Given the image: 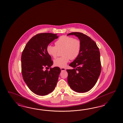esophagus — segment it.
<instances>
[{
  "label": "esophagus",
  "mask_w": 123,
  "mask_h": 123,
  "mask_svg": "<svg viewBox=\"0 0 123 123\" xmlns=\"http://www.w3.org/2000/svg\"><path fill=\"white\" fill-rule=\"evenodd\" d=\"M60 69H61V71H65L66 70V69L65 68H61Z\"/></svg>",
  "instance_id": "1"
}]
</instances>
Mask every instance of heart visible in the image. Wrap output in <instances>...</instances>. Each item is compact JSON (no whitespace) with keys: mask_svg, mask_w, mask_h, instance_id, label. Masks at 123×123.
I'll return each mask as SVG.
<instances>
[{"mask_svg":"<svg viewBox=\"0 0 123 123\" xmlns=\"http://www.w3.org/2000/svg\"><path fill=\"white\" fill-rule=\"evenodd\" d=\"M55 45H49L47 47V52L49 55L55 58L59 51L63 50L62 57L54 60V64L57 67H65L69 60L76 59L80 54L82 49L81 41L68 36H61L55 42Z\"/></svg>","mask_w":123,"mask_h":123,"instance_id":"heart-1","label":"heart"}]
</instances>
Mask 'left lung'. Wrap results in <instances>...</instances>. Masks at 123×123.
Returning <instances> with one entry per match:
<instances>
[{"label": "left lung", "mask_w": 123, "mask_h": 123, "mask_svg": "<svg viewBox=\"0 0 123 123\" xmlns=\"http://www.w3.org/2000/svg\"><path fill=\"white\" fill-rule=\"evenodd\" d=\"M69 35L78 37L82 49L78 57L69 66L74 69H67L68 82L71 89L79 93L90 91L97 83L101 69L100 53L96 42L81 32H71Z\"/></svg>", "instance_id": "left-lung-1"}]
</instances>
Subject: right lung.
<instances>
[{
    "mask_svg": "<svg viewBox=\"0 0 123 123\" xmlns=\"http://www.w3.org/2000/svg\"><path fill=\"white\" fill-rule=\"evenodd\" d=\"M57 34H37L27 43L22 54V74L24 81L33 93L47 95L55 89L61 69L59 67L48 68L53 63L47 52V47ZM47 69L44 70V68Z\"/></svg>",
    "mask_w": 123,
    "mask_h": 123,
    "instance_id": "add662e5",
    "label": "right lung"
}]
</instances>
